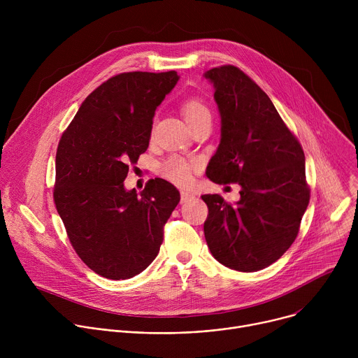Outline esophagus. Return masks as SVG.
I'll use <instances>...</instances> for the list:
<instances>
[{"mask_svg": "<svg viewBox=\"0 0 358 358\" xmlns=\"http://www.w3.org/2000/svg\"><path fill=\"white\" fill-rule=\"evenodd\" d=\"M194 198V195L191 192H187V191H181V203L184 202H188Z\"/></svg>", "mask_w": 358, "mask_h": 358, "instance_id": "1", "label": "esophagus"}]
</instances>
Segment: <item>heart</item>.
I'll use <instances>...</instances> for the list:
<instances>
[{"mask_svg": "<svg viewBox=\"0 0 358 358\" xmlns=\"http://www.w3.org/2000/svg\"><path fill=\"white\" fill-rule=\"evenodd\" d=\"M182 115L188 124L194 123L195 120H198L201 117L211 116L210 109L203 105L202 101H199L196 99H189V100L184 101ZM159 173L163 178H166L177 185H187L192 180V166L189 163H187L184 159L177 157V156L166 160L160 166Z\"/></svg>", "mask_w": 358, "mask_h": 358, "instance_id": "obj_1", "label": "heart"}]
</instances>
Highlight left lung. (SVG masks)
<instances>
[{"instance_id":"1","label":"left lung","mask_w":358,"mask_h":358,"mask_svg":"<svg viewBox=\"0 0 358 358\" xmlns=\"http://www.w3.org/2000/svg\"><path fill=\"white\" fill-rule=\"evenodd\" d=\"M214 86L221 141L207 167L217 184L238 182L241 198L201 195L208 206L203 224L213 257L239 272L276 262L297 236L309 206L304 152L269 96L232 65L203 73Z\"/></svg>"}]
</instances>
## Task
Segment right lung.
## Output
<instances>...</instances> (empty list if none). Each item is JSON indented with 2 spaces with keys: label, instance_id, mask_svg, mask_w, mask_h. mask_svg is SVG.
Here are the masks:
<instances>
[{
  "label": "right lung",
  "instance_id": "1",
  "mask_svg": "<svg viewBox=\"0 0 358 358\" xmlns=\"http://www.w3.org/2000/svg\"><path fill=\"white\" fill-rule=\"evenodd\" d=\"M178 79L176 71L116 75L85 99L61 137L55 206L79 258L103 278L130 279L155 261L180 202L163 178L150 180L140 194L123 182Z\"/></svg>",
  "mask_w": 358,
  "mask_h": 358
}]
</instances>
